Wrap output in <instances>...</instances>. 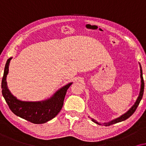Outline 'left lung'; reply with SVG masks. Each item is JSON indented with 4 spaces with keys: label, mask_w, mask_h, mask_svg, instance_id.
<instances>
[{
    "label": "left lung",
    "mask_w": 146,
    "mask_h": 146,
    "mask_svg": "<svg viewBox=\"0 0 146 146\" xmlns=\"http://www.w3.org/2000/svg\"><path fill=\"white\" fill-rule=\"evenodd\" d=\"M139 67H140V73H141V74H140V77H141V88H140V91H139V96H138V98H137L136 102H135V104H134L133 106H132L131 108H130L129 110H128L127 112L123 114V115L120 116V117L116 118V119H115L111 120V121H110V122H107V123H103V125H104L108 126V125H112V124H114V123H119V122H121L122 121H124V120L127 119V118H129L130 116H131L132 114H133V113L135 111V110H136L137 106H139V103H140V101L141 100V99H142L143 94V91H144V81H143V79L142 69H141V66L140 65V63H139ZM91 121L94 122V123H96L97 124H99V125H101L100 123H99V122L96 121L95 119H92V118H91Z\"/></svg>",
    "instance_id": "obj_1"
}]
</instances>
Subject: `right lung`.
I'll return each instance as SVG.
<instances>
[{"mask_svg": "<svg viewBox=\"0 0 146 146\" xmlns=\"http://www.w3.org/2000/svg\"><path fill=\"white\" fill-rule=\"evenodd\" d=\"M11 59L12 57L9 58L6 63L1 83L2 94L10 110L16 115L35 124L44 123L55 117L61 111L67 89L73 83H68L56 91L51 98L41 102H25L17 100L10 92L6 81Z\"/></svg>", "mask_w": 146, "mask_h": 146, "instance_id": "add662e5", "label": "right lung"}]
</instances>
